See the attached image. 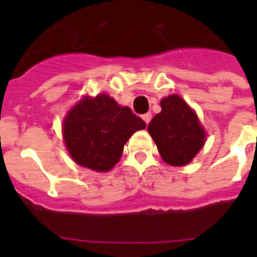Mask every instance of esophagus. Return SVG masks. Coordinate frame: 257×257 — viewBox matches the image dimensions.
I'll return each mask as SVG.
<instances>
[{
	"mask_svg": "<svg viewBox=\"0 0 257 257\" xmlns=\"http://www.w3.org/2000/svg\"><path fill=\"white\" fill-rule=\"evenodd\" d=\"M143 120H144L147 124H149L151 120H152V113L148 112V113H145V114H143Z\"/></svg>",
	"mask_w": 257,
	"mask_h": 257,
	"instance_id": "1",
	"label": "esophagus"
}]
</instances>
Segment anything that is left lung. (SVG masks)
<instances>
[{"label":"left lung","mask_w":257,"mask_h":257,"mask_svg":"<svg viewBox=\"0 0 257 257\" xmlns=\"http://www.w3.org/2000/svg\"><path fill=\"white\" fill-rule=\"evenodd\" d=\"M160 105L161 112L148 125L149 135L167 164L187 165L204 145L205 133L196 113L180 96L171 94Z\"/></svg>","instance_id":"8db88e82"}]
</instances>
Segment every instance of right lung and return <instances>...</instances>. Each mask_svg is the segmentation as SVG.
Returning a JSON list of instances; mask_svg holds the SVG:
<instances>
[{"label": "right lung", "mask_w": 257, "mask_h": 257, "mask_svg": "<svg viewBox=\"0 0 257 257\" xmlns=\"http://www.w3.org/2000/svg\"><path fill=\"white\" fill-rule=\"evenodd\" d=\"M147 125L128 106L106 94L84 97L64 120V140L78 165L97 172L112 169L121 159L125 143Z\"/></svg>", "instance_id": "add662e5"}]
</instances>
